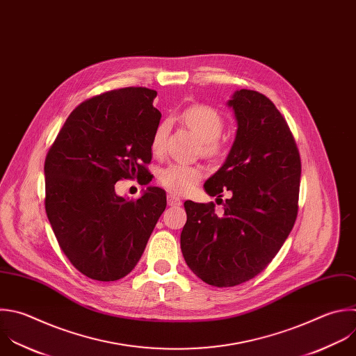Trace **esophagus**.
Instances as JSON below:
<instances>
[{
  "label": "esophagus",
  "instance_id": "obj_1",
  "mask_svg": "<svg viewBox=\"0 0 356 356\" xmlns=\"http://www.w3.org/2000/svg\"><path fill=\"white\" fill-rule=\"evenodd\" d=\"M168 205L169 207H179V205H181V200L179 197L173 195V194H169L168 195Z\"/></svg>",
  "mask_w": 356,
  "mask_h": 356
}]
</instances>
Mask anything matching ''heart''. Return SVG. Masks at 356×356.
I'll return each instance as SVG.
<instances>
[{
    "instance_id": "b5f03b06",
    "label": "heart",
    "mask_w": 356,
    "mask_h": 356,
    "mask_svg": "<svg viewBox=\"0 0 356 356\" xmlns=\"http://www.w3.org/2000/svg\"><path fill=\"white\" fill-rule=\"evenodd\" d=\"M181 122L201 141V151L207 156L219 154V137L225 127V120L219 111L207 104H193L180 114ZM169 124L162 122L156 126L152 138L151 149L155 155H161L165 149ZM204 176V169L198 165L169 163L158 172V181L173 194H187L194 190Z\"/></svg>"
}]
</instances>
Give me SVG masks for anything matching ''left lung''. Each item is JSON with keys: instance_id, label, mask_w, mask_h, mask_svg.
I'll use <instances>...</instances> for the list:
<instances>
[{"instance_id": "1", "label": "left lung", "mask_w": 356, "mask_h": 356, "mask_svg": "<svg viewBox=\"0 0 356 356\" xmlns=\"http://www.w3.org/2000/svg\"><path fill=\"white\" fill-rule=\"evenodd\" d=\"M238 131L222 168L204 188L230 198L215 204L186 201L180 248L204 282L234 286L259 275L277 256L298 216L300 156L288 123L263 93L236 90L227 102ZM219 200V198H218Z\"/></svg>"}]
</instances>
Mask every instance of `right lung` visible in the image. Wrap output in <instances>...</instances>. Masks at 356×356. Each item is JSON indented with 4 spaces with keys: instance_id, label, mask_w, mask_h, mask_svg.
Wrapping results in <instances>:
<instances>
[{
    "instance_id": "obj_1",
    "label": "right lung",
    "mask_w": 356,
    "mask_h": 356,
    "mask_svg": "<svg viewBox=\"0 0 356 356\" xmlns=\"http://www.w3.org/2000/svg\"><path fill=\"white\" fill-rule=\"evenodd\" d=\"M155 97L130 86L82 102L47 152L46 213L61 250L88 278L108 282L131 273L166 208L159 187L131 201L114 191L118 180H152L145 165L162 117Z\"/></svg>"
}]
</instances>
